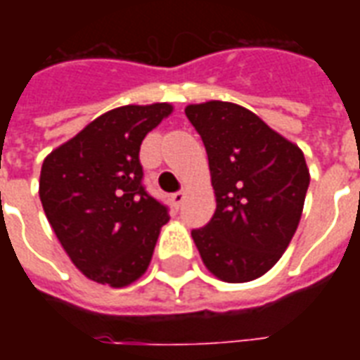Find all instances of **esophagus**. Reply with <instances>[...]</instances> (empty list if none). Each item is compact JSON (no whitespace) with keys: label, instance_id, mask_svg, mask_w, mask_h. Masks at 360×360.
I'll return each mask as SVG.
<instances>
[{"label":"esophagus","instance_id":"1","mask_svg":"<svg viewBox=\"0 0 360 360\" xmlns=\"http://www.w3.org/2000/svg\"><path fill=\"white\" fill-rule=\"evenodd\" d=\"M183 200H185V193H183V191H177V193H173L172 195V204L175 208H179L181 204H183Z\"/></svg>","mask_w":360,"mask_h":360}]
</instances>
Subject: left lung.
I'll list each match as a JSON object with an SVG mask.
<instances>
[{"mask_svg":"<svg viewBox=\"0 0 360 360\" xmlns=\"http://www.w3.org/2000/svg\"><path fill=\"white\" fill-rule=\"evenodd\" d=\"M208 154L216 212L191 235L216 278H260L293 239L310 175L299 146L237 103L187 105Z\"/></svg>","mask_w":360,"mask_h":360,"instance_id":"1","label":"left lung"}]
</instances>
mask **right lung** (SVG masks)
Wrapping results in <instances>:
<instances>
[{"label":"right lung","instance_id":"add662e5","mask_svg":"<svg viewBox=\"0 0 360 360\" xmlns=\"http://www.w3.org/2000/svg\"><path fill=\"white\" fill-rule=\"evenodd\" d=\"M169 103L103 113L53 150L40 172V200L73 264L98 283L123 287L146 271L169 208L144 187L141 144Z\"/></svg>","mask_w":360,"mask_h":360}]
</instances>
